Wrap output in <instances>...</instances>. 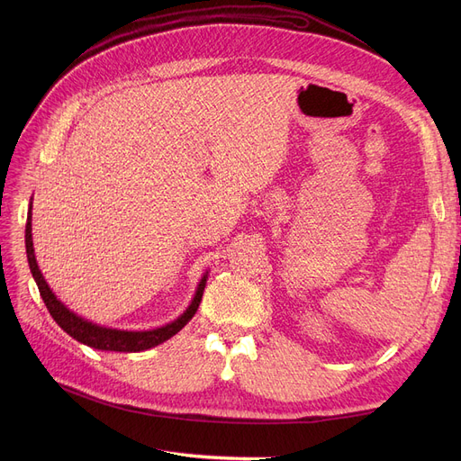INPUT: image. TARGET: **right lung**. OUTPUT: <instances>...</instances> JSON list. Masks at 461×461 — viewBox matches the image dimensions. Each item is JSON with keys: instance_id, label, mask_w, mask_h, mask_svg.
Wrapping results in <instances>:
<instances>
[{"instance_id": "1", "label": "right lung", "mask_w": 461, "mask_h": 461, "mask_svg": "<svg viewBox=\"0 0 461 461\" xmlns=\"http://www.w3.org/2000/svg\"><path fill=\"white\" fill-rule=\"evenodd\" d=\"M26 252H28V263H30L32 275L39 287V294H41L48 312H50V316L54 318V321L68 336L75 338V340H78L89 348H95V349H103V351L138 353V351L151 349V348L166 342L167 338L177 334L194 318V313L198 312L203 289H205V282H207V275H205L198 285L196 295H194V301L190 303V306L186 308L183 316L177 318L176 321L167 323L160 329H153V330H138V332L136 330H117V329H106V327L93 325V323L78 318L77 313H72L61 301H58V297L52 294V289L48 287L46 280L42 278V275L39 271L37 259H35L33 240H32V207H30L28 222H26Z\"/></svg>"}]
</instances>
